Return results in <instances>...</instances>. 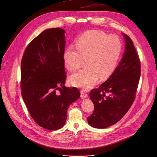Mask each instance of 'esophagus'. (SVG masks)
<instances>
[{
	"instance_id": "1",
	"label": "esophagus",
	"mask_w": 157,
	"mask_h": 157,
	"mask_svg": "<svg viewBox=\"0 0 157 157\" xmlns=\"http://www.w3.org/2000/svg\"><path fill=\"white\" fill-rule=\"evenodd\" d=\"M81 97L82 98H86L87 97V94L84 91H81Z\"/></svg>"
}]
</instances>
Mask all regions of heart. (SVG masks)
I'll return each instance as SVG.
<instances>
[{"label":"heart","mask_w":157,"mask_h":157,"mask_svg":"<svg viewBox=\"0 0 157 157\" xmlns=\"http://www.w3.org/2000/svg\"><path fill=\"white\" fill-rule=\"evenodd\" d=\"M122 51L120 39L100 30H89L76 40L75 47H67L63 53L66 67L76 71L86 58L85 68L70 77L71 84L87 90L101 79L108 78L114 71Z\"/></svg>","instance_id":"b5f03b06"}]
</instances>
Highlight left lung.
<instances>
[{
  "instance_id": "1",
  "label": "left lung",
  "mask_w": 157,
  "mask_h": 157,
  "mask_svg": "<svg viewBox=\"0 0 157 157\" xmlns=\"http://www.w3.org/2000/svg\"><path fill=\"white\" fill-rule=\"evenodd\" d=\"M123 35L125 50L117 68L107 81L89 93L94 110L87 121L94 128H105L117 123L136 99L141 74L140 61L131 38L126 34Z\"/></svg>"
}]
</instances>
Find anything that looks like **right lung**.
<instances>
[{"label":"right lung","instance_id":"1","mask_svg":"<svg viewBox=\"0 0 157 157\" xmlns=\"http://www.w3.org/2000/svg\"><path fill=\"white\" fill-rule=\"evenodd\" d=\"M64 33L60 28L43 31L28 44L21 61L22 98L34 121L50 130L63 127L68 107L80 96L78 88L64 86Z\"/></svg>","mask_w":157,"mask_h":157}]
</instances>
